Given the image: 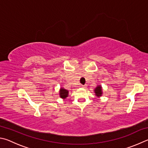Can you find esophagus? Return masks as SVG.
Here are the masks:
<instances>
[{
  "instance_id": "34e87169",
  "label": "esophagus",
  "mask_w": 148,
  "mask_h": 148,
  "mask_svg": "<svg viewBox=\"0 0 148 148\" xmlns=\"http://www.w3.org/2000/svg\"><path fill=\"white\" fill-rule=\"evenodd\" d=\"M81 86L82 87V88H86V85H81Z\"/></svg>"
}]
</instances>
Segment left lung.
I'll return each instance as SVG.
<instances>
[{"label": "left lung", "mask_w": 148, "mask_h": 148, "mask_svg": "<svg viewBox=\"0 0 148 148\" xmlns=\"http://www.w3.org/2000/svg\"><path fill=\"white\" fill-rule=\"evenodd\" d=\"M94 92H95V95H96L97 97L101 96V95H102V94H103L101 86L100 85H99V86H97L95 88Z\"/></svg>", "instance_id": "1"}]
</instances>
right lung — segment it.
Returning <instances> with one entry per match:
<instances>
[{"mask_svg": "<svg viewBox=\"0 0 148 148\" xmlns=\"http://www.w3.org/2000/svg\"><path fill=\"white\" fill-rule=\"evenodd\" d=\"M59 94H60V97L61 98H62V99H66V98L68 96L69 92L67 90H65L64 88H61L60 90Z\"/></svg>", "mask_w": 148, "mask_h": 148, "instance_id": "obj_1", "label": "right lung"}]
</instances>
